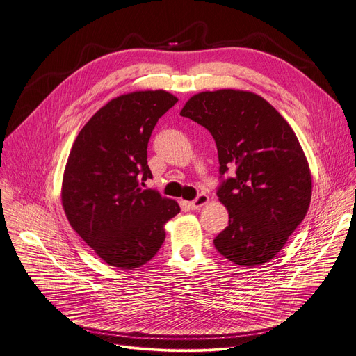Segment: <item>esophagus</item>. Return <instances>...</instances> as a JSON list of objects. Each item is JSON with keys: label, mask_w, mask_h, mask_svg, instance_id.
<instances>
[{"label": "esophagus", "mask_w": 356, "mask_h": 356, "mask_svg": "<svg viewBox=\"0 0 356 356\" xmlns=\"http://www.w3.org/2000/svg\"><path fill=\"white\" fill-rule=\"evenodd\" d=\"M207 202H208V195L200 194L194 201L190 202V207H191V210H198V208H201V207L205 205Z\"/></svg>", "instance_id": "esophagus-1"}]
</instances>
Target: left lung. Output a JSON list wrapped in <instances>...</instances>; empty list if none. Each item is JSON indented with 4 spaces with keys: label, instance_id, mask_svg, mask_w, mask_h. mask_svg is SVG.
Instances as JSON below:
<instances>
[{
    "label": "left lung",
    "instance_id": "8db88e82",
    "mask_svg": "<svg viewBox=\"0 0 356 356\" xmlns=\"http://www.w3.org/2000/svg\"><path fill=\"white\" fill-rule=\"evenodd\" d=\"M210 131L221 177L217 195L228 225L214 238L218 253L243 267L267 263L306 217L312 175L286 119L261 96L234 89L201 92L181 111Z\"/></svg>",
    "mask_w": 356,
    "mask_h": 356
}]
</instances>
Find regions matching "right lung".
Segmentation results:
<instances>
[{
	"label": "right lung",
	"instance_id": "right-lung-1",
	"mask_svg": "<svg viewBox=\"0 0 356 356\" xmlns=\"http://www.w3.org/2000/svg\"><path fill=\"white\" fill-rule=\"evenodd\" d=\"M178 99L165 90L122 95L79 132L61 184V202L74 232L109 266L136 268L165 240L175 200L143 190L152 178L146 148L158 119Z\"/></svg>",
	"mask_w": 356,
	"mask_h": 356
}]
</instances>
